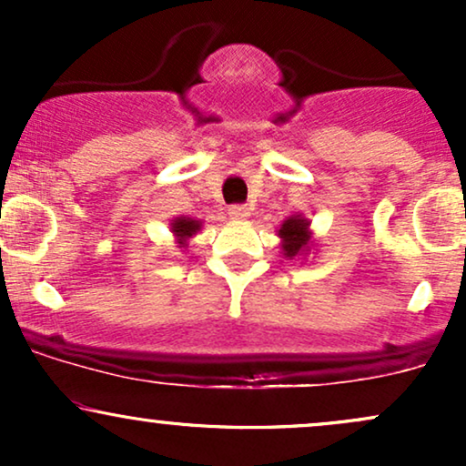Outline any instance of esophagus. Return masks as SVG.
<instances>
[{
	"label": "esophagus",
	"mask_w": 466,
	"mask_h": 466,
	"mask_svg": "<svg viewBox=\"0 0 466 466\" xmlns=\"http://www.w3.org/2000/svg\"><path fill=\"white\" fill-rule=\"evenodd\" d=\"M249 217V208L248 206H232L229 208V218L234 221H245Z\"/></svg>",
	"instance_id": "obj_1"
}]
</instances>
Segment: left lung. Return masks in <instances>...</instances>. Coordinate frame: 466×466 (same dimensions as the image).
<instances>
[{"label":"left lung","instance_id":"obj_1","mask_svg":"<svg viewBox=\"0 0 466 466\" xmlns=\"http://www.w3.org/2000/svg\"><path fill=\"white\" fill-rule=\"evenodd\" d=\"M280 237V251L289 260L307 258V254L315 245L311 221L302 215H291L280 223V229H276Z\"/></svg>","mask_w":466,"mask_h":466}]
</instances>
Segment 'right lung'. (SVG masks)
<instances>
[{
	"label": "right lung",
	"instance_id": "add662e5",
	"mask_svg": "<svg viewBox=\"0 0 466 466\" xmlns=\"http://www.w3.org/2000/svg\"><path fill=\"white\" fill-rule=\"evenodd\" d=\"M170 232H173V237H175V240H177L179 248L188 249L190 240L201 232V221L199 218L184 217V215L175 217L173 221H170Z\"/></svg>",
	"mask_w": 466,
	"mask_h": 466
}]
</instances>
